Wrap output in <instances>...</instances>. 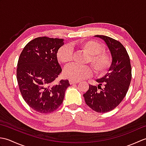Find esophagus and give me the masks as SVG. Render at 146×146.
<instances>
[{
    "mask_svg": "<svg viewBox=\"0 0 146 146\" xmlns=\"http://www.w3.org/2000/svg\"><path fill=\"white\" fill-rule=\"evenodd\" d=\"M69 82H70V83L71 85L75 84V83H79V82H78V81H74V80H70Z\"/></svg>",
    "mask_w": 146,
    "mask_h": 146,
    "instance_id": "obj_1",
    "label": "esophagus"
}]
</instances>
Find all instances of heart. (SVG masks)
Wrapping results in <instances>:
<instances>
[{"label":"heart","mask_w":146,"mask_h":146,"mask_svg":"<svg viewBox=\"0 0 146 146\" xmlns=\"http://www.w3.org/2000/svg\"><path fill=\"white\" fill-rule=\"evenodd\" d=\"M72 48H76L88 54L86 63H90L96 75H104L110 67L111 58L103 51V46L97 41L86 40L71 43L70 46L64 44L58 49L56 53L58 61L60 63L67 64L72 61ZM64 76L74 81H80L92 74V68L88 66H80L72 64L66 66L63 71Z\"/></svg>","instance_id":"heart-1"}]
</instances>
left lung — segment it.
I'll return each instance as SVG.
<instances>
[{
  "mask_svg": "<svg viewBox=\"0 0 146 146\" xmlns=\"http://www.w3.org/2000/svg\"><path fill=\"white\" fill-rule=\"evenodd\" d=\"M104 40L112 58L109 72L103 78L96 80L97 86L89 85L88 91L83 94L85 103L92 110L100 113L113 110L125 97L132 79V70L129 56L121 43L110 37L96 35ZM104 88L102 89L101 85Z\"/></svg>",
  "mask_w": 146,
  "mask_h": 146,
  "instance_id": "8db88e82",
  "label": "left lung"
}]
</instances>
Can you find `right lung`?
Segmentation results:
<instances>
[{"label": "right lung", "mask_w": 146, "mask_h": 146, "mask_svg": "<svg viewBox=\"0 0 146 146\" xmlns=\"http://www.w3.org/2000/svg\"><path fill=\"white\" fill-rule=\"evenodd\" d=\"M63 40L46 36L35 38L26 45L19 58L17 80L22 97L39 113H51L58 108L70 85L68 80L53 84L62 71L56 53Z\"/></svg>", "instance_id": "add662e5"}]
</instances>
